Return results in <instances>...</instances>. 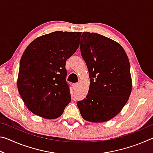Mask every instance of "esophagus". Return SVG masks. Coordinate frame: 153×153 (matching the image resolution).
Wrapping results in <instances>:
<instances>
[{"mask_svg":"<svg viewBox=\"0 0 153 153\" xmlns=\"http://www.w3.org/2000/svg\"><path fill=\"white\" fill-rule=\"evenodd\" d=\"M72 86H73L74 89H76L77 88V86H78V84H77V83H74V84H73V85H72Z\"/></svg>","mask_w":153,"mask_h":153,"instance_id":"obj_1","label":"esophagus"}]
</instances>
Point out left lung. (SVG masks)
Listing matches in <instances>:
<instances>
[{"instance_id": "1", "label": "left lung", "mask_w": 153, "mask_h": 153, "mask_svg": "<svg viewBox=\"0 0 153 153\" xmlns=\"http://www.w3.org/2000/svg\"><path fill=\"white\" fill-rule=\"evenodd\" d=\"M80 51L88 69L86 98L77 102L85 120L105 122L117 115L131 91L130 65L120 44L97 33L83 32Z\"/></svg>"}]
</instances>
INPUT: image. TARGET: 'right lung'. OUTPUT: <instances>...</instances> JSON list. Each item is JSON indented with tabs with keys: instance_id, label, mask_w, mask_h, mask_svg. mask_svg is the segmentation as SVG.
Listing matches in <instances>:
<instances>
[{
	"instance_id": "1",
	"label": "right lung",
	"mask_w": 153,
	"mask_h": 153,
	"mask_svg": "<svg viewBox=\"0 0 153 153\" xmlns=\"http://www.w3.org/2000/svg\"><path fill=\"white\" fill-rule=\"evenodd\" d=\"M81 33L56 31L36 38L25 50L17 88L25 105L35 115L57 118L70 102L65 63L78 48Z\"/></svg>"
}]
</instances>
